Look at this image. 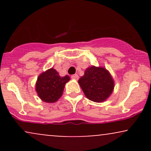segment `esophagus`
<instances>
[{
    "label": "esophagus",
    "mask_w": 151,
    "mask_h": 151,
    "mask_svg": "<svg viewBox=\"0 0 151 151\" xmlns=\"http://www.w3.org/2000/svg\"><path fill=\"white\" fill-rule=\"evenodd\" d=\"M72 79H75V80H78V79H79V76L77 75V74H73V75H72Z\"/></svg>",
    "instance_id": "esophagus-1"
}]
</instances>
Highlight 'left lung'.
I'll use <instances>...</instances> for the list:
<instances>
[{"label": "left lung", "instance_id": "1", "mask_svg": "<svg viewBox=\"0 0 151 151\" xmlns=\"http://www.w3.org/2000/svg\"><path fill=\"white\" fill-rule=\"evenodd\" d=\"M78 82L86 97L95 102L105 101L114 86V80L108 71L94 66L86 69Z\"/></svg>", "mask_w": 151, "mask_h": 151}]
</instances>
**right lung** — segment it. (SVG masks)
Instances as JSON below:
<instances>
[{"label": "right lung", "instance_id": "1", "mask_svg": "<svg viewBox=\"0 0 151 151\" xmlns=\"http://www.w3.org/2000/svg\"><path fill=\"white\" fill-rule=\"evenodd\" d=\"M69 81V76L60 77L56 70L51 68L38 77L36 91L42 101L53 103L61 97L65 84Z\"/></svg>", "mask_w": 151, "mask_h": 151}]
</instances>
